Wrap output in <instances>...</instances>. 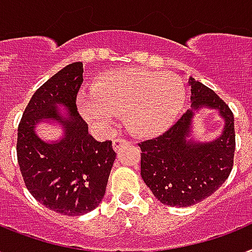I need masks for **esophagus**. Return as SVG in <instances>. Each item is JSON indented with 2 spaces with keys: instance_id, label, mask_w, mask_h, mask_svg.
Wrapping results in <instances>:
<instances>
[{
  "instance_id": "obj_1",
  "label": "esophagus",
  "mask_w": 252,
  "mask_h": 252,
  "mask_svg": "<svg viewBox=\"0 0 252 252\" xmlns=\"http://www.w3.org/2000/svg\"><path fill=\"white\" fill-rule=\"evenodd\" d=\"M127 143L128 142L126 139H121V138H118V139L113 140V148H114V151H118L122 146H125V144Z\"/></svg>"
}]
</instances>
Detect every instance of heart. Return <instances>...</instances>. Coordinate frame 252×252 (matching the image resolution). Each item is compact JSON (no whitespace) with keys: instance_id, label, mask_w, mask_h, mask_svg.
Listing matches in <instances>:
<instances>
[{"instance_id":"heart-1","label":"heart","mask_w":252,"mask_h":252,"mask_svg":"<svg viewBox=\"0 0 252 252\" xmlns=\"http://www.w3.org/2000/svg\"><path fill=\"white\" fill-rule=\"evenodd\" d=\"M185 94L184 81L175 73L122 68L97 76L91 91L79 92L76 106L98 131H108L122 112L132 134L151 138L172 126L184 108Z\"/></svg>"}]
</instances>
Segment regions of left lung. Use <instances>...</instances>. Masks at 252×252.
I'll list each match as a JSON object with an SVG mask.
<instances>
[{"mask_svg":"<svg viewBox=\"0 0 252 252\" xmlns=\"http://www.w3.org/2000/svg\"><path fill=\"white\" fill-rule=\"evenodd\" d=\"M190 109L154 139L139 143L140 176L161 204L187 208L205 200L229 177L235 151L234 116L212 89L189 77ZM201 108L217 110L225 125L209 142L192 139L191 121Z\"/></svg>","mask_w":252,"mask_h":252,"instance_id":"left-lung-1","label":"left lung"}]
</instances>
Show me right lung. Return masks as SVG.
Segmentation results:
<instances>
[{
	"label": "right lung",
	"mask_w": 252,
	"mask_h": 252,
	"mask_svg": "<svg viewBox=\"0 0 252 252\" xmlns=\"http://www.w3.org/2000/svg\"><path fill=\"white\" fill-rule=\"evenodd\" d=\"M83 72V63L76 62L47 80L18 126L17 158L26 188L42 205L64 216H83L99 205L116 160L112 142H97L77 112ZM42 122L59 124L61 139L42 140L34 131Z\"/></svg>",
	"instance_id": "add662e5"
}]
</instances>
